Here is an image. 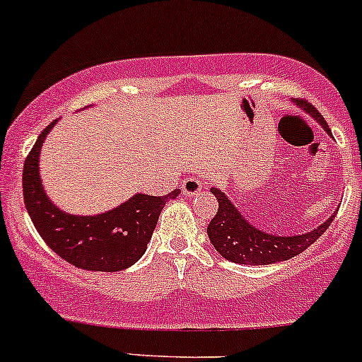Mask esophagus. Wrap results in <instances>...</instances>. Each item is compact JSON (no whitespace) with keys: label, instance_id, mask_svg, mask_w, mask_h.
Instances as JSON below:
<instances>
[{"label":"esophagus","instance_id":"esophagus-1","mask_svg":"<svg viewBox=\"0 0 362 362\" xmlns=\"http://www.w3.org/2000/svg\"><path fill=\"white\" fill-rule=\"evenodd\" d=\"M202 187L204 185L201 184L199 178H187V180H184V184H182V192L185 194V196H196V194H199Z\"/></svg>","mask_w":362,"mask_h":362}]
</instances>
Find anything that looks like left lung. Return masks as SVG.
Wrapping results in <instances>:
<instances>
[{"label":"left lung","mask_w":362,"mask_h":362,"mask_svg":"<svg viewBox=\"0 0 362 362\" xmlns=\"http://www.w3.org/2000/svg\"><path fill=\"white\" fill-rule=\"evenodd\" d=\"M296 103L299 105V108L311 115L327 130L328 136H332V130H329L328 123L325 122L323 115L311 103H308L305 99H296ZM211 194H214V197L218 199V211L208 225V237L214 249L225 259L239 264H273L278 261L291 259V257L305 251L311 244H315L327 232L337 214L333 213L325 223L316 226L311 232L303 233V235L281 237L263 232V230L249 223L244 214H240L239 209L232 204V201L220 189L213 187Z\"/></svg>","instance_id":"obj_1"}]
</instances>
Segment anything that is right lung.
Segmentation results:
<instances>
[{
    "label": "right lung",
    "mask_w": 362,
    "mask_h": 362,
    "mask_svg": "<svg viewBox=\"0 0 362 362\" xmlns=\"http://www.w3.org/2000/svg\"><path fill=\"white\" fill-rule=\"evenodd\" d=\"M57 122L42 130L23 165L22 187L27 213L42 240L66 263L89 272L113 273L129 268L146 252L163 206L178 196V189L168 196L136 194L118 208L96 216L62 211L46 196L39 175L42 142Z\"/></svg>",
    "instance_id": "obj_1"
}]
</instances>
